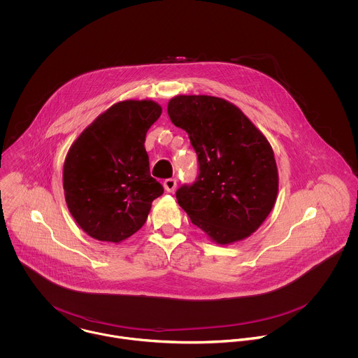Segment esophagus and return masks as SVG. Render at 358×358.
<instances>
[{
	"label": "esophagus",
	"mask_w": 358,
	"mask_h": 358,
	"mask_svg": "<svg viewBox=\"0 0 358 358\" xmlns=\"http://www.w3.org/2000/svg\"><path fill=\"white\" fill-rule=\"evenodd\" d=\"M164 189H165L168 193H173L175 189H176V179H173V178L165 179V180H164Z\"/></svg>",
	"instance_id": "esophagus-1"
}]
</instances>
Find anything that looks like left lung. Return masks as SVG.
Listing matches in <instances>:
<instances>
[{
  "mask_svg": "<svg viewBox=\"0 0 358 358\" xmlns=\"http://www.w3.org/2000/svg\"><path fill=\"white\" fill-rule=\"evenodd\" d=\"M173 125L189 134L199 176L176 200L193 224L220 245L250 237L277 200L278 171L264 135L233 103L179 95L168 103Z\"/></svg>",
  "mask_w": 358,
  "mask_h": 358,
  "instance_id": "8db88e82",
  "label": "left lung"
}]
</instances>
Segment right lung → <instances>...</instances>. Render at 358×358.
<instances>
[{"mask_svg":"<svg viewBox=\"0 0 358 358\" xmlns=\"http://www.w3.org/2000/svg\"><path fill=\"white\" fill-rule=\"evenodd\" d=\"M153 101H124L102 113L69 149L66 204L92 238L121 243L146 222L164 187L150 175L146 134L161 115Z\"/></svg>","mask_w":358,"mask_h":358,"instance_id":"1","label":"right lung"}]
</instances>
